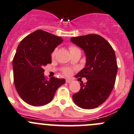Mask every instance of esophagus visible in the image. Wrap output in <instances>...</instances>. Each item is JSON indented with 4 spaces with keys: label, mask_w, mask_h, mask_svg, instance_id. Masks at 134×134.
<instances>
[{
    "label": "esophagus",
    "mask_w": 134,
    "mask_h": 134,
    "mask_svg": "<svg viewBox=\"0 0 134 134\" xmlns=\"http://www.w3.org/2000/svg\"><path fill=\"white\" fill-rule=\"evenodd\" d=\"M72 80L71 79H66V82H67V83H70V82H72Z\"/></svg>",
    "instance_id": "1"
}]
</instances>
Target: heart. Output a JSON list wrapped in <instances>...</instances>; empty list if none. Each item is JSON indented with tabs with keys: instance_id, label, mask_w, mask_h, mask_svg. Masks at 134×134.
<instances>
[{
	"instance_id": "1",
	"label": "heart",
	"mask_w": 134,
	"mask_h": 134,
	"mask_svg": "<svg viewBox=\"0 0 134 134\" xmlns=\"http://www.w3.org/2000/svg\"><path fill=\"white\" fill-rule=\"evenodd\" d=\"M69 51L71 53V52H75V51H78V50H79V49L78 47H77L76 46H70L69 47ZM56 52H57V51H56V49H55L54 51L52 52V59L54 58L55 56ZM72 72H73L72 69L70 68H68V67H65V68L62 69V73H63V74L66 76H69L70 75H71Z\"/></svg>"
}]
</instances>
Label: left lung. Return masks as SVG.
Masks as SVG:
<instances>
[{"label": "left lung", "mask_w": 134, "mask_h": 134, "mask_svg": "<svg viewBox=\"0 0 134 134\" xmlns=\"http://www.w3.org/2000/svg\"><path fill=\"white\" fill-rule=\"evenodd\" d=\"M71 42L85 51L87 63L76 75L85 77L81 89L73 95L75 103L84 109H92L102 104L110 94L116 81L118 65L111 45L98 34L71 38Z\"/></svg>", "instance_id": "1"}]
</instances>
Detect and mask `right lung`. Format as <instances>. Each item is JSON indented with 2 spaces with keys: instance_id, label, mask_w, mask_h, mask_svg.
Listing matches in <instances>:
<instances>
[{
  "instance_id": "obj_1",
  "label": "right lung",
  "mask_w": 134,
  "mask_h": 134,
  "mask_svg": "<svg viewBox=\"0 0 134 134\" xmlns=\"http://www.w3.org/2000/svg\"><path fill=\"white\" fill-rule=\"evenodd\" d=\"M63 42L59 36L38 30L21 41L14 57V82L26 103L40 107L52 100L57 88L65 83L55 77L46 80L43 67L52 63L51 53Z\"/></svg>"
}]
</instances>
